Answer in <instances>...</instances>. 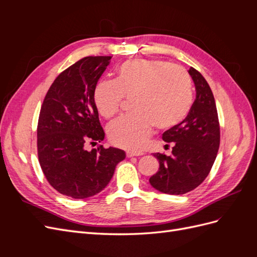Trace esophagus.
<instances>
[{
	"label": "esophagus",
	"instance_id": "obj_1",
	"mask_svg": "<svg viewBox=\"0 0 257 257\" xmlns=\"http://www.w3.org/2000/svg\"><path fill=\"white\" fill-rule=\"evenodd\" d=\"M138 155H143V153H142V152H131V151H127V152H126V157H127V158L138 157Z\"/></svg>",
	"mask_w": 257,
	"mask_h": 257
}]
</instances>
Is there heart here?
<instances>
[{
  "mask_svg": "<svg viewBox=\"0 0 257 257\" xmlns=\"http://www.w3.org/2000/svg\"><path fill=\"white\" fill-rule=\"evenodd\" d=\"M123 97H132L134 112L110 123L107 135L114 146L137 151L153 125L167 130L185 118L192 105V80L183 67L169 62L131 59L116 69L114 81H99L93 93L98 112L107 119L119 112Z\"/></svg>",
  "mask_w": 257,
  "mask_h": 257,
  "instance_id": "1",
  "label": "heart"
}]
</instances>
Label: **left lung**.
Segmentation results:
<instances>
[{"mask_svg": "<svg viewBox=\"0 0 257 257\" xmlns=\"http://www.w3.org/2000/svg\"><path fill=\"white\" fill-rule=\"evenodd\" d=\"M189 73L195 84L196 99L186 118L163 134V141L172 143L173 154H153L160 168L149 179L154 189L170 195L196 189L209 175L220 147V123L213 93L197 69L191 67Z\"/></svg>", "mask_w": 257, "mask_h": 257, "instance_id": "left-lung-1", "label": "left lung"}]
</instances>
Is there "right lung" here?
<instances>
[{
    "instance_id": "obj_1",
    "label": "right lung",
    "mask_w": 257,
    "mask_h": 257,
    "mask_svg": "<svg viewBox=\"0 0 257 257\" xmlns=\"http://www.w3.org/2000/svg\"><path fill=\"white\" fill-rule=\"evenodd\" d=\"M111 57H85L62 72L49 88L37 124V154L54 190L75 199L91 197L106 188L125 152L85 145L105 137L93 93Z\"/></svg>"
}]
</instances>
